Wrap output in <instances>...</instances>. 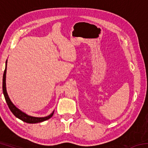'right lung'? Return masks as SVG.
Wrapping results in <instances>:
<instances>
[{
	"instance_id": "right-lung-1",
	"label": "right lung",
	"mask_w": 148,
	"mask_h": 148,
	"mask_svg": "<svg viewBox=\"0 0 148 148\" xmlns=\"http://www.w3.org/2000/svg\"><path fill=\"white\" fill-rule=\"evenodd\" d=\"M7 61H6V66H5V70L3 74V78H2V91H3V94L4 96L5 100H6V102L8 106L9 107L10 111L12 112L15 116L17 118L22 120V121L24 122H26L27 123H40L42 121H46V120L49 119V118L53 116L54 111L52 112V113L47 116L46 117H33L31 116L27 115V114L25 113V112H22L21 110H20L19 108L15 106V105L12 103L11 100L10 99L9 96L8 95V92L6 91V69H7Z\"/></svg>"
}]
</instances>
